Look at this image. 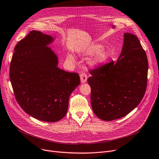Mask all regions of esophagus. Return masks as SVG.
Wrapping results in <instances>:
<instances>
[{
  "label": "esophagus",
  "mask_w": 159,
  "mask_h": 159,
  "mask_svg": "<svg viewBox=\"0 0 159 159\" xmlns=\"http://www.w3.org/2000/svg\"><path fill=\"white\" fill-rule=\"evenodd\" d=\"M80 79L81 83H85L87 80V75L85 72H82L80 74Z\"/></svg>",
  "instance_id": "1"
}]
</instances>
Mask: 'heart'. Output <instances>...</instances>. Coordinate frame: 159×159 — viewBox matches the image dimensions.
Here are the masks:
<instances>
[{
  "label": "heart",
  "instance_id": "heart-1",
  "mask_svg": "<svg viewBox=\"0 0 159 159\" xmlns=\"http://www.w3.org/2000/svg\"><path fill=\"white\" fill-rule=\"evenodd\" d=\"M103 46L100 44H93V45L89 46L86 49V53L89 55H93L99 53L94 57V58L93 60V63L94 65H99L101 63H103L110 57V53L108 52H107V51L101 52ZM69 57L72 59L73 57L72 55H70Z\"/></svg>",
  "mask_w": 159,
  "mask_h": 159
}]
</instances>
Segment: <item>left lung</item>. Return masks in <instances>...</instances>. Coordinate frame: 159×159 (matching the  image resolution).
I'll use <instances>...</instances> for the list:
<instances>
[{
	"label": "left lung",
	"instance_id": "obj_1",
	"mask_svg": "<svg viewBox=\"0 0 159 159\" xmlns=\"http://www.w3.org/2000/svg\"><path fill=\"white\" fill-rule=\"evenodd\" d=\"M148 61L138 37L124 34L122 52L113 61L89 70L91 104L98 118H121L137 107L147 88Z\"/></svg>",
	"mask_w": 159,
	"mask_h": 159
}]
</instances>
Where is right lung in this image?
<instances>
[{
	"label": "right lung",
	"instance_id": "right-lung-1",
	"mask_svg": "<svg viewBox=\"0 0 159 159\" xmlns=\"http://www.w3.org/2000/svg\"><path fill=\"white\" fill-rule=\"evenodd\" d=\"M53 40L40 31H30L16 44L10 66L17 103L29 115L46 122L66 116L70 95L80 84L78 74L57 67V57L47 46Z\"/></svg>",
	"mask_w": 159,
	"mask_h": 159
}]
</instances>
